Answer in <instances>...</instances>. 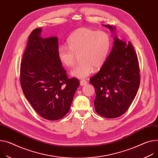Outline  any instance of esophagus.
<instances>
[{
	"mask_svg": "<svg viewBox=\"0 0 158 158\" xmlns=\"http://www.w3.org/2000/svg\"><path fill=\"white\" fill-rule=\"evenodd\" d=\"M87 83V81L85 80H81L80 81V85L81 86L83 85H86Z\"/></svg>",
	"mask_w": 158,
	"mask_h": 158,
	"instance_id": "obj_1",
	"label": "esophagus"
}]
</instances>
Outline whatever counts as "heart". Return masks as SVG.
Returning <instances> with one entry per match:
<instances>
[{
    "label": "heart",
    "mask_w": 158,
    "mask_h": 158,
    "mask_svg": "<svg viewBox=\"0 0 158 158\" xmlns=\"http://www.w3.org/2000/svg\"><path fill=\"white\" fill-rule=\"evenodd\" d=\"M111 44V38L106 32L80 28L68 38V47H59L57 56L61 64L67 68L73 67L79 56L80 62L71 74L78 78H85L94 69H99L104 64Z\"/></svg>",
    "instance_id": "heart-1"
}]
</instances>
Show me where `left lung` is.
<instances>
[{
  "label": "left lung",
  "instance_id": "1",
  "mask_svg": "<svg viewBox=\"0 0 158 158\" xmlns=\"http://www.w3.org/2000/svg\"><path fill=\"white\" fill-rule=\"evenodd\" d=\"M113 31L110 25H105ZM140 81L137 55L130 42L127 44L114 37L106 63L90 82L95 90L96 112L107 118L123 114L137 93Z\"/></svg>",
  "mask_w": 158,
  "mask_h": 158
}]
</instances>
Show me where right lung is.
<instances>
[{
  "mask_svg": "<svg viewBox=\"0 0 158 158\" xmlns=\"http://www.w3.org/2000/svg\"><path fill=\"white\" fill-rule=\"evenodd\" d=\"M41 28L30 34L20 65L19 80L24 95L35 111L48 120H57L69 111L79 86L69 78L57 56L58 39H42Z\"/></svg>",
  "mask_w": 158,
  "mask_h": 158,
  "instance_id": "add662e5",
  "label": "right lung"
}]
</instances>
